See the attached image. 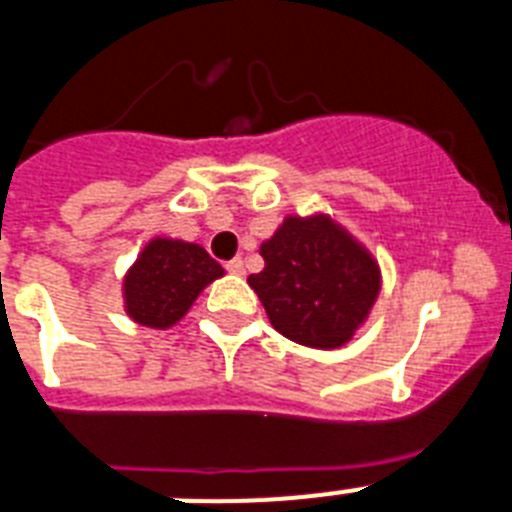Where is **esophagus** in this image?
<instances>
[{"instance_id": "1", "label": "esophagus", "mask_w": 512, "mask_h": 512, "mask_svg": "<svg viewBox=\"0 0 512 512\" xmlns=\"http://www.w3.org/2000/svg\"><path fill=\"white\" fill-rule=\"evenodd\" d=\"M226 268H228V273H234V276H244V260H242V257H234V260H231Z\"/></svg>"}]
</instances>
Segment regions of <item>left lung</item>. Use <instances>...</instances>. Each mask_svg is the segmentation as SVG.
<instances>
[{
	"mask_svg": "<svg viewBox=\"0 0 512 512\" xmlns=\"http://www.w3.org/2000/svg\"><path fill=\"white\" fill-rule=\"evenodd\" d=\"M265 268L247 278L278 334L313 350H339L371 318L381 265L334 215H286L260 244Z\"/></svg>",
	"mask_w": 512,
	"mask_h": 512,
	"instance_id": "left-lung-1",
	"label": "left lung"
}]
</instances>
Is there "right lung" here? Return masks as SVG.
Here are the masks:
<instances>
[{
    "mask_svg": "<svg viewBox=\"0 0 512 512\" xmlns=\"http://www.w3.org/2000/svg\"><path fill=\"white\" fill-rule=\"evenodd\" d=\"M220 276L226 270L202 244L152 236L123 276V310L139 326L168 331L184 321L199 294Z\"/></svg>",
    "mask_w": 512,
    "mask_h": 512,
    "instance_id": "1",
    "label": "right lung"
}]
</instances>
